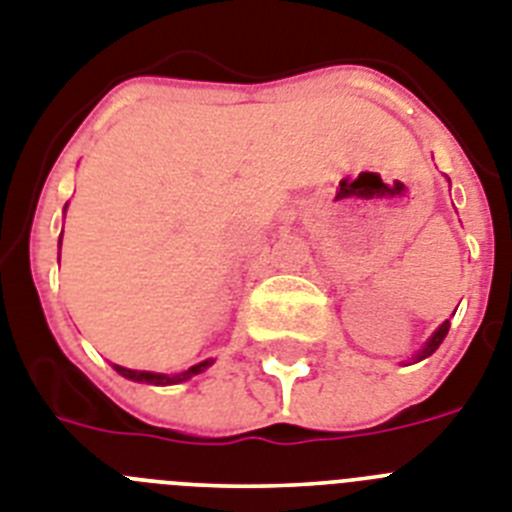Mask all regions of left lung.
I'll use <instances>...</instances> for the list:
<instances>
[{"label":"left lung","instance_id":"1","mask_svg":"<svg viewBox=\"0 0 512 512\" xmlns=\"http://www.w3.org/2000/svg\"><path fill=\"white\" fill-rule=\"evenodd\" d=\"M448 330H450V320H445L440 325V328L435 330V336L429 338L427 341V346H424L422 351H419V354H416V359H427V356H432L437 351V346H440L442 341H445V336H448Z\"/></svg>","mask_w":512,"mask_h":512}]
</instances>
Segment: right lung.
<instances>
[{
  "mask_svg": "<svg viewBox=\"0 0 512 512\" xmlns=\"http://www.w3.org/2000/svg\"><path fill=\"white\" fill-rule=\"evenodd\" d=\"M208 367H210V362H200V364H195V367L184 369V372H176V375H158V372H137V369H127V367H119V364H114V369H117L122 377H127V380L150 382V385H174V382H184V380H190V377L200 375V372H205Z\"/></svg>",
  "mask_w": 512,
  "mask_h": 512,
  "instance_id": "obj_1",
  "label": "right lung"
}]
</instances>
